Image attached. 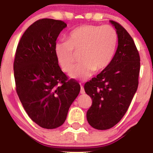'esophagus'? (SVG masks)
<instances>
[{
    "instance_id": "obj_1",
    "label": "esophagus",
    "mask_w": 153,
    "mask_h": 153,
    "mask_svg": "<svg viewBox=\"0 0 153 153\" xmlns=\"http://www.w3.org/2000/svg\"><path fill=\"white\" fill-rule=\"evenodd\" d=\"M81 94H84L85 93V91H84V88H83V85H81V91H80Z\"/></svg>"
}]
</instances>
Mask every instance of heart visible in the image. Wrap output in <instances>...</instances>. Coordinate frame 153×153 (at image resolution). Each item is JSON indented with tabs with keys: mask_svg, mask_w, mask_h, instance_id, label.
Listing matches in <instances>:
<instances>
[{
	"mask_svg": "<svg viewBox=\"0 0 153 153\" xmlns=\"http://www.w3.org/2000/svg\"><path fill=\"white\" fill-rule=\"evenodd\" d=\"M118 35L112 26L83 25L69 33L67 41H58L54 51L62 71L69 72L75 61V53L80 54V64L70 72L71 78L85 80L95 71L105 70L116 51Z\"/></svg>",
	"mask_w": 153,
	"mask_h": 153,
	"instance_id": "obj_1",
	"label": "heart"
}]
</instances>
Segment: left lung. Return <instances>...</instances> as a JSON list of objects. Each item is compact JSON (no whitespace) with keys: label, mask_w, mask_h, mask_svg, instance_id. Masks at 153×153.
Masks as SVG:
<instances>
[{"label":"left lung","mask_w":153,"mask_h":153,"mask_svg":"<svg viewBox=\"0 0 153 153\" xmlns=\"http://www.w3.org/2000/svg\"><path fill=\"white\" fill-rule=\"evenodd\" d=\"M110 22L118 35L116 53L108 68L84 85L85 92L93 100L87 120L100 130L111 128L122 119L139 85L140 56L134 42L120 24Z\"/></svg>","instance_id":"left-lung-1"}]
</instances>
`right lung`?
I'll use <instances>...</instances> for the list:
<instances>
[{"instance_id":"1","label":"right lung","mask_w":153,"mask_h":153,"mask_svg":"<svg viewBox=\"0 0 153 153\" xmlns=\"http://www.w3.org/2000/svg\"><path fill=\"white\" fill-rule=\"evenodd\" d=\"M64 22L42 19L31 24L18 44L14 61L16 91L33 122L45 129L61 126L80 85L58 65L54 45Z\"/></svg>"}]
</instances>
